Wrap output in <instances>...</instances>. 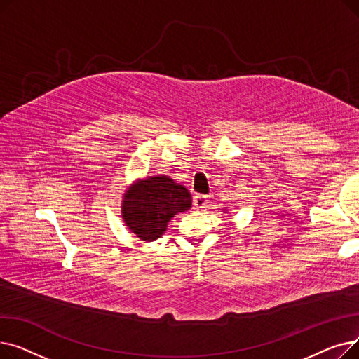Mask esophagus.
Here are the masks:
<instances>
[{"mask_svg":"<svg viewBox=\"0 0 359 359\" xmlns=\"http://www.w3.org/2000/svg\"><path fill=\"white\" fill-rule=\"evenodd\" d=\"M208 196L206 195H195L194 196V206H195V210H198V211H202V210H205L206 206H208Z\"/></svg>","mask_w":359,"mask_h":359,"instance_id":"obj_1","label":"esophagus"}]
</instances>
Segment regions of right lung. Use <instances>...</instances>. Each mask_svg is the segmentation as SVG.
Instances as JSON below:
<instances>
[{
  "instance_id": "add662e5",
  "label": "right lung",
  "mask_w": 359,
  "mask_h": 359,
  "mask_svg": "<svg viewBox=\"0 0 359 359\" xmlns=\"http://www.w3.org/2000/svg\"><path fill=\"white\" fill-rule=\"evenodd\" d=\"M192 206V196L184 186L168 176L137 180L123 194L122 218L126 227L144 241H154L167 230L176 214Z\"/></svg>"
}]
</instances>
